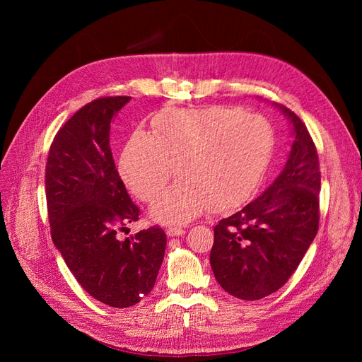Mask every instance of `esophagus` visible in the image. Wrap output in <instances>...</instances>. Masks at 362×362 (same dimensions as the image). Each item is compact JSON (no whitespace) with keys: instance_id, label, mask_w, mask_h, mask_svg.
Wrapping results in <instances>:
<instances>
[{"instance_id":"obj_1","label":"esophagus","mask_w":362,"mask_h":362,"mask_svg":"<svg viewBox=\"0 0 362 362\" xmlns=\"http://www.w3.org/2000/svg\"><path fill=\"white\" fill-rule=\"evenodd\" d=\"M166 234H168L169 237H180V235L185 234V229L181 228V226H169V228L166 229Z\"/></svg>"}]
</instances>
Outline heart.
<instances>
[{
    "mask_svg": "<svg viewBox=\"0 0 362 362\" xmlns=\"http://www.w3.org/2000/svg\"><path fill=\"white\" fill-rule=\"evenodd\" d=\"M273 131L257 113L228 107L173 108L136 131L120 157V175L140 201L154 202L173 172L181 178L152 206L154 221L178 225L208 208L226 211L255 190L272 157Z\"/></svg>",
    "mask_w": 362,
    "mask_h": 362,
    "instance_id": "1",
    "label": "heart"
}]
</instances>
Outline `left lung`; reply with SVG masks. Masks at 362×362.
Wrapping results in <instances>:
<instances>
[{"label":"left lung","instance_id":"obj_1","mask_svg":"<svg viewBox=\"0 0 362 362\" xmlns=\"http://www.w3.org/2000/svg\"><path fill=\"white\" fill-rule=\"evenodd\" d=\"M294 141L279 177L255 201L214 226L211 269L221 287L243 300L275 293L298 269L319 231L320 166L305 124L278 105Z\"/></svg>","mask_w":362,"mask_h":362}]
</instances>
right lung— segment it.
<instances>
[{
  "label": "right lung",
  "mask_w": 362,
  "mask_h": 362,
  "mask_svg": "<svg viewBox=\"0 0 362 362\" xmlns=\"http://www.w3.org/2000/svg\"><path fill=\"white\" fill-rule=\"evenodd\" d=\"M129 96L86 104L54 137L45 169L51 237L80 286L113 308H127L152 290L166 234L151 226L116 238L140 210L127 193L110 148V124Z\"/></svg>",
  "instance_id": "right-lung-1"
}]
</instances>
